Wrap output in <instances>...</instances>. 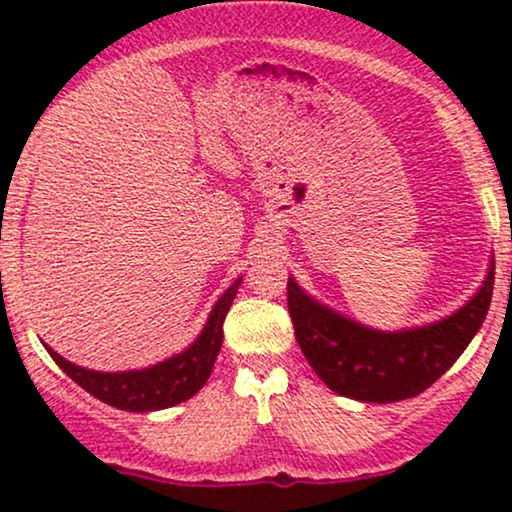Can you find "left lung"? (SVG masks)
Returning <instances> with one entry per match:
<instances>
[{
    "label": "left lung",
    "mask_w": 512,
    "mask_h": 512,
    "mask_svg": "<svg viewBox=\"0 0 512 512\" xmlns=\"http://www.w3.org/2000/svg\"><path fill=\"white\" fill-rule=\"evenodd\" d=\"M493 269L477 296L428 327L378 332L315 303L289 279V313L308 363L332 392L358 402H402L431 387L472 342L491 305Z\"/></svg>",
    "instance_id": "left-lung-1"
}]
</instances>
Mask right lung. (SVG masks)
I'll return each mask as SVG.
<instances>
[{
	"instance_id": "1",
	"label": "right lung",
	"mask_w": 512,
	"mask_h": 512,
	"mask_svg": "<svg viewBox=\"0 0 512 512\" xmlns=\"http://www.w3.org/2000/svg\"><path fill=\"white\" fill-rule=\"evenodd\" d=\"M240 281L243 279H238L219 298L202 334L190 349L151 368L125 370V373H98V370L74 366L57 351H52L50 346L48 354L76 385H81L86 392H91L93 397L110 404V407L125 411H156L175 407V404L185 402V399L202 390V385L209 380L211 368H214V361L223 344V320H226L228 308L236 298Z\"/></svg>"
}]
</instances>
